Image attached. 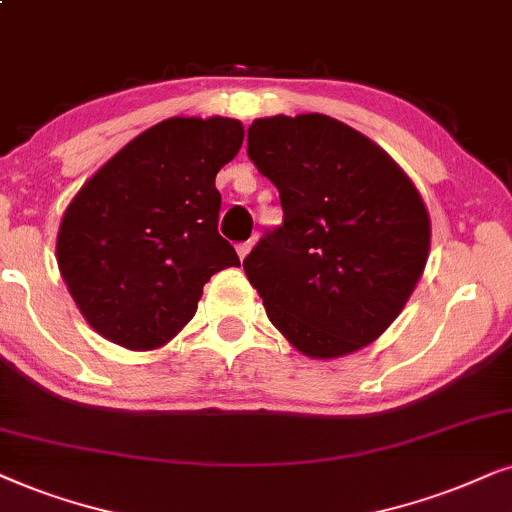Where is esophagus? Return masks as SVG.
<instances>
[{"mask_svg":"<svg viewBox=\"0 0 512 512\" xmlns=\"http://www.w3.org/2000/svg\"><path fill=\"white\" fill-rule=\"evenodd\" d=\"M252 243H255V241H245V243H238V245H236V250H238V257H241V260H245V257L250 255V250H252Z\"/></svg>","mask_w":512,"mask_h":512,"instance_id":"1","label":"esophagus"}]
</instances>
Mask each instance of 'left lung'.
Returning <instances> with one entry per match:
<instances>
[{
    "label": "left lung",
    "mask_w": 512,
    "mask_h": 512,
    "mask_svg": "<svg viewBox=\"0 0 512 512\" xmlns=\"http://www.w3.org/2000/svg\"><path fill=\"white\" fill-rule=\"evenodd\" d=\"M248 155L278 189L283 224L243 260L269 321L304 357L378 340L430 255V215L383 148L321 113L257 118Z\"/></svg>",
    "instance_id": "obj_1"
}]
</instances>
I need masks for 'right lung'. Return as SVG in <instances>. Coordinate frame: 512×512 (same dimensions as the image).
<instances>
[{
    "mask_svg": "<svg viewBox=\"0 0 512 512\" xmlns=\"http://www.w3.org/2000/svg\"><path fill=\"white\" fill-rule=\"evenodd\" d=\"M234 118H170L101 165L63 212L56 262L101 338L132 352L170 342L203 286L238 267L217 231L215 177L243 146Z\"/></svg>",
    "mask_w": 512,
    "mask_h": 512,
    "instance_id": "1",
    "label": "right lung"
}]
</instances>
